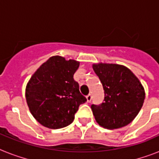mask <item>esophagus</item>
<instances>
[{
  "label": "esophagus",
  "mask_w": 159,
  "mask_h": 159,
  "mask_svg": "<svg viewBox=\"0 0 159 159\" xmlns=\"http://www.w3.org/2000/svg\"><path fill=\"white\" fill-rule=\"evenodd\" d=\"M86 98H87V102H92V95H88V96H87L86 97Z\"/></svg>",
  "instance_id": "esophagus-1"
}]
</instances>
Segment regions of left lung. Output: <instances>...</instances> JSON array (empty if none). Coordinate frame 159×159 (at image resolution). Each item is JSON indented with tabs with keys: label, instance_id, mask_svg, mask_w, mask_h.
<instances>
[{
	"label": "left lung",
	"instance_id": "left-lung-1",
	"mask_svg": "<svg viewBox=\"0 0 159 159\" xmlns=\"http://www.w3.org/2000/svg\"><path fill=\"white\" fill-rule=\"evenodd\" d=\"M92 68L104 89V102L92 105L95 120L103 128L114 129L127 125L143 106L145 92L139 78L124 65L93 63Z\"/></svg>",
	"mask_w": 159,
	"mask_h": 159
}]
</instances>
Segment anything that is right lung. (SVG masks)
<instances>
[{
	"label": "right lung",
	"instance_id": "add662e5",
	"mask_svg": "<svg viewBox=\"0 0 159 159\" xmlns=\"http://www.w3.org/2000/svg\"><path fill=\"white\" fill-rule=\"evenodd\" d=\"M79 65L76 60L53 56L36 70L26 85L29 110L44 127L55 129L69 125L80 105L87 102L73 79Z\"/></svg>",
	"mask_w": 159,
	"mask_h": 159
}]
</instances>
